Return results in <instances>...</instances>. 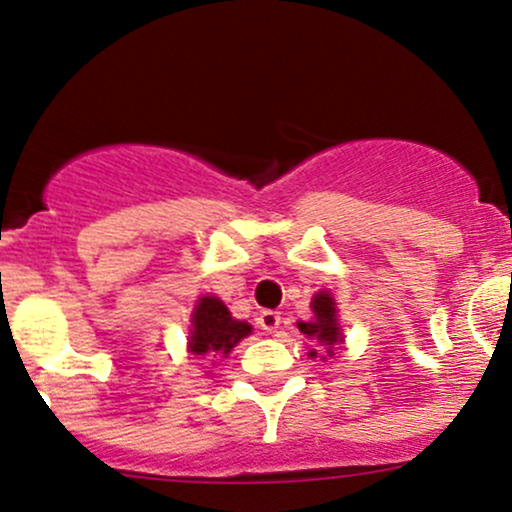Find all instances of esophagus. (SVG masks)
I'll list each match as a JSON object with an SVG mask.
<instances>
[{"label":"esophagus","mask_w":512,"mask_h":512,"mask_svg":"<svg viewBox=\"0 0 512 512\" xmlns=\"http://www.w3.org/2000/svg\"><path fill=\"white\" fill-rule=\"evenodd\" d=\"M280 321H283V317H280V312H273V309H263V312L258 314V326H261L266 333L278 331Z\"/></svg>","instance_id":"34e87169"}]
</instances>
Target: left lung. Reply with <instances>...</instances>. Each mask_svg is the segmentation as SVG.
Masks as SVG:
<instances>
[{"instance_id":"1","label":"left lung","mask_w":512,"mask_h":512,"mask_svg":"<svg viewBox=\"0 0 512 512\" xmlns=\"http://www.w3.org/2000/svg\"><path fill=\"white\" fill-rule=\"evenodd\" d=\"M312 309H314V319L300 321L297 329H300L304 336L317 338L321 346H324L326 353L333 355V350L338 348V343H341L343 338L341 326H338L336 321V302H333V297L326 295V292H319V295L312 300Z\"/></svg>"}]
</instances>
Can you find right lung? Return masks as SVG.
<instances>
[{"mask_svg":"<svg viewBox=\"0 0 512 512\" xmlns=\"http://www.w3.org/2000/svg\"><path fill=\"white\" fill-rule=\"evenodd\" d=\"M249 333L251 326L246 321L232 319L229 309L217 297H203L193 312L188 350L203 358H220V355H229V350Z\"/></svg>","mask_w":512,"mask_h":512,"instance_id":"obj_1","label":"right lung"}]
</instances>
